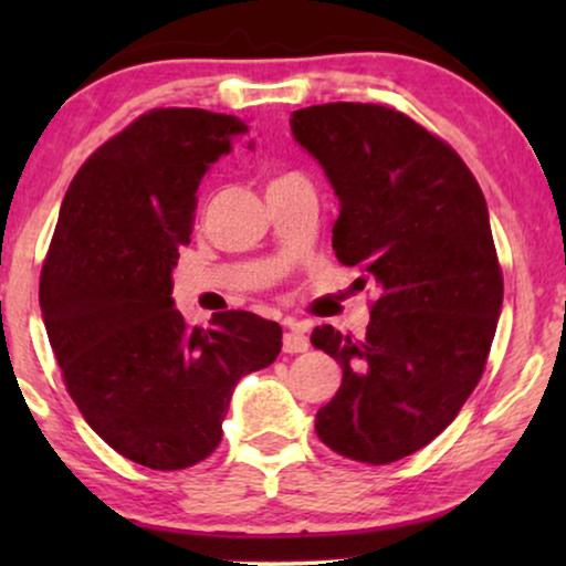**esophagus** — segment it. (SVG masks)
<instances>
[{
    "mask_svg": "<svg viewBox=\"0 0 566 566\" xmlns=\"http://www.w3.org/2000/svg\"><path fill=\"white\" fill-rule=\"evenodd\" d=\"M283 350L285 353H304V350H308V337L296 327V324H289V332H285V335H283Z\"/></svg>",
    "mask_w": 566,
    "mask_h": 566,
    "instance_id": "1",
    "label": "esophagus"
}]
</instances>
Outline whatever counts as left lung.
Wrapping results in <instances>:
<instances>
[{
    "label": "left lung",
    "instance_id": "8db88e82",
    "mask_svg": "<svg viewBox=\"0 0 566 566\" xmlns=\"http://www.w3.org/2000/svg\"><path fill=\"white\" fill-rule=\"evenodd\" d=\"M291 130L339 200L337 260L378 285L366 337L314 329L343 368L316 436L381 467L440 436L484 374L502 308L490 211L459 154L391 107H301Z\"/></svg>",
    "mask_w": 566,
    "mask_h": 566
}]
</instances>
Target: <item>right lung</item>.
Masks as SVG:
<instances>
[{
  "instance_id": "add662e5",
  "label": "right lung",
  "mask_w": 566,
  "mask_h": 566,
  "mask_svg": "<svg viewBox=\"0 0 566 566\" xmlns=\"http://www.w3.org/2000/svg\"><path fill=\"white\" fill-rule=\"evenodd\" d=\"M242 134L234 115L144 113L74 175L43 262V324L69 394L113 451L157 471L211 455L239 378L283 345L258 314L188 327L172 301L198 185Z\"/></svg>"
}]
</instances>
